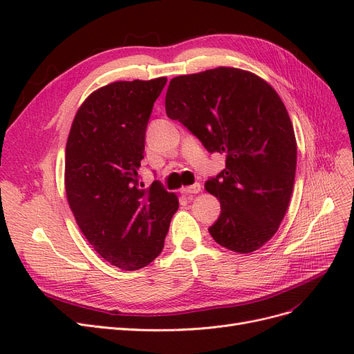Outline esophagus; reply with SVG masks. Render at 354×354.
Listing matches in <instances>:
<instances>
[{
    "instance_id": "1",
    "label": "esophagus",
    "mask_w": 354,
    "mask_h": 354,
    "mask_svg": "<svg viewBox=\"0 0 354 354\" xmlns=\"http://www.w3.org/2000/svg\"><path fill=\"white\" fill-rule=\"evenodd\" d=\"M202 190V186H201V183H195V185H192V186H187V187H181V194H185V195H189V194H199V192Z\"/></svg>"
}]
</instances>
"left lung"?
<instances>
[{"mask_svg": "<svg viewBox=\"0 0 354 354\" xmlns=\"http://www.w3.org/2000/svg\"><path fill=\"white\" fill-rule=\"evenodd\" d=\"M168 118L183 124L226 168L205 189L221 203L212 239L248 254L270 241L292 195L297 142L283 102L257 75L216 68L169 81Z\"/></svg>", "mask_w": 354, "mask_h": 354, "instance_id": "8db88e82", "label": "left lung"}]
</instances>
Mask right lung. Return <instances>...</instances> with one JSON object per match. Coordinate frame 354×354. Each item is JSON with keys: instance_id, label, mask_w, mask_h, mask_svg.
<instances>
[{"instance_id": "right-lung-1", "label": "right lung", "mask_w": 354, "mask_h": 354, "mask_svg": "<svg viewBox=\"0 0 354 354\" xmlns=\"http://www.w3.org/2000/svg\"><path fill=\"white\" fill-rule=\"evenodd\" d=\"M167 78L118 81L90 94L66 143L65 186L81 232L122 270L152 263L164 248L178 199L155 180L138 187L145 137Z\"/></svg>"}]
</instances>
